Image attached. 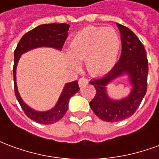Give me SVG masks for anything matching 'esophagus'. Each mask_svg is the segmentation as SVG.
I'll return each mask as SVG.
<instances>
[{"instance_id":"1","label":"esophagus","mask_w":159,"mask_h":159,"mask_svg":"<svg viewBox=\"0 0 159 159\" xmlns=\"http://www.w3.org/2000/svg\"><path fill=\"white\" fill-rule=\"evenodd\" d=\"M88 80L85 78V77H81L79 79V81H78V84H79L80 87H83L84 86V85H86V84H88Z\"/></svg>"}]
</instances>
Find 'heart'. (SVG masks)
<instances>
[{"mask_svg":"<svg viewBox=\"0 0 159 159\" xmlns=\"http://www.w3.org/2000/svg\"><path fill=\"white\" fill-rule=\"evenodd\" d=\"M120 48L121 39L114 28L88 27L76 33L70 42L68 64L76 70L79 62L86 61L91 75H105L116 65Z\"/></svg>","mask_w":159,"mask_h":159,"instance_id":"1","label":"heart"}]
</instances>
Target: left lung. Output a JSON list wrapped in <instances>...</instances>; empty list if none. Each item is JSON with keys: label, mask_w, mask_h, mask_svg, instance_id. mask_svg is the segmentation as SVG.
Returning <instances> with one entry per match:
<instances>
[{"label": "left lung", "mask_w": 159, "mask_h": 159, "mask_svg": "<svg viewBox=\"0 0 159 159\" xmlns=\"http://www.w3.org/2000/svg\"><path fill=\"white\" fill-rule=\"evenodd\" d=\"M117 26L122 42L120 59L107 75L90 82L96 89L95 96L90 101V107L97 117L110 123L131 117L147 89L148 61L143 44L131 30L118 23ZM124 75L128 76L131 86L130 94L121 100L111 99L107 93V85Z\"/></svg>", "instance_id": "left-lung-1"}]
</instances>
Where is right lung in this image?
Wrapping results in <instances>:
<instances>
[{
	"label": "right lung",
	"instance_id": "add662e5",
	"mask_svg": "<svg viewBox=\"0 0 159 159\" xmlns=\"http://www.w3.org/2000/svg\"><path fill=\"white\" fill-rule=\"evenodd\" d=\"M69 27L70 25L67 24L41 25L25 34L14 51V65L12 72L16 98L26 116L41 124H52L59 121L64 117L68 109V104L70 97L79 91L78 82L74 81L71 83H66L59 100L52 109L45 111H36L24 102L19 93L16 82V70L18 62L21 55L25 52L37 48L47 47L57 49L59 51L62 50L63 45L68 36Z\"/></svg>",
	"mask_w": 159,
	"mask_h": 159
}]
</instances>
